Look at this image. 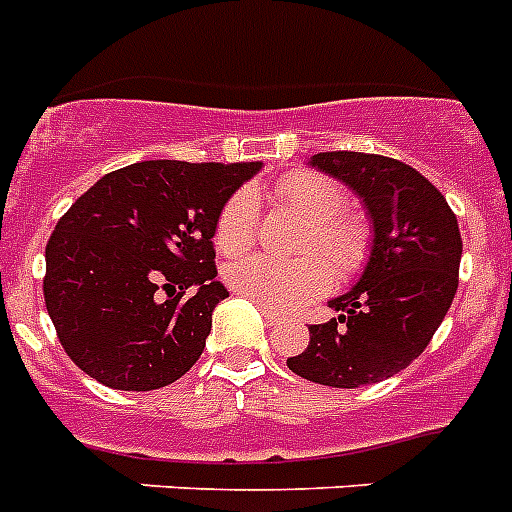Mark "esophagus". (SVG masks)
I'll return each instance as SVG.
<instances>
[{"label":"esophagus","mask_w":512,"mask_h":512,"mask_svg":"<svg viewBox=\"0 0 512 512\" xmlns=\"http://www.w3.org/2000/svg\"><path fill=\"white\" fill-rule=\"evenodd\" d=\"M260 310H263V315H265V321H268V326H276V323L281 321V318H278L276 310H270V307H265V305H260Z\"/></svg>","instance_id":"obj_1"}]
</instances>
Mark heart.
<instances>
[{"mask_svg": "<svg viewBox=\"0 0 512 512\" xmlns=\"http://www.w3.org/2000/svg\"><path fill=\"white\" fill-rule=\"evenodd\" d=\"M273 197L310 220L307 252L321 249L339 276H352L363 265L368 234L360 220L344 215L350 197L336 178L313 170H294L273 186ZM257 231L260 205L255 191H234L215 218V247L223 255H242L257 242ZM226 281L234 292L255 299L270 310H289L321 297L331 286V270L321 257L281 263L268 255H249L228 265Z\"/></svg>", "mask_w": 512, "mask_h": 512, "instance_id": "heart-1", "label": "heart"}]
</instances>
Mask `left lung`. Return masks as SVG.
<instances>
[{
    "label": "left lung",
    "mask_w": 512,
    "mask_h": 512,
    "mask_svg": "<svg viewBox=\"0 0 512 512\" xmlns=\"http://www.w3.org/2000/svg\"><path fill=\"white\" fill-rule=\"evenodd\" d=\"M315 168L363 197L373 249L352 292L331 299L339 318L310 326V344L286 360L297 376L355 389L400 373L429 347L458 292V218L418 170L384 155L321 152Z\"/></svg>",
    "instance_id": "1"
}]
</instances>
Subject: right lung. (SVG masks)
Listing matches in <instances>:
<instances>
[{"label": "right lung", "instance_id": "right-lung-1", "mask_svg": "<svg viewBox=\"0 0 512 512\" xmlns=\"http://www.w3.org/2000/svg\"><path fill=\"white\" fill-rule=\"evenodd\" d=\"M260 162L144 160L70 205L47 242L44 302L62 350L110 389L149 392L197 363L226 299L220 207Z\"/></svg>", "mask_w": 512, "mask_h": 512}]
</instances>
